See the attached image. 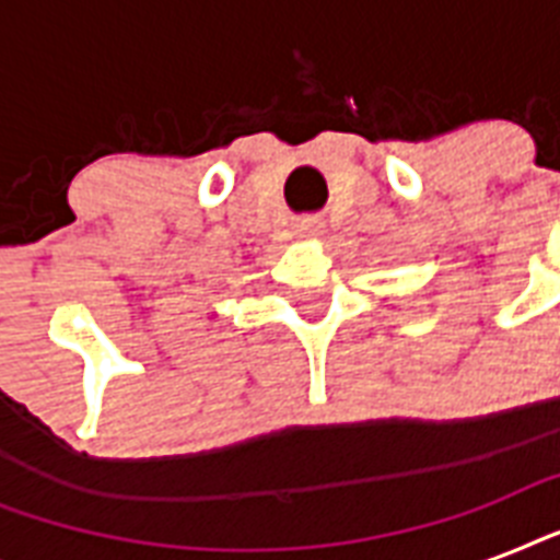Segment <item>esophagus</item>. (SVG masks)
Returning a JSON list of instances; mask_svg holds the SVG:
<instances>
[{
  "mask_svg": "<svg viewBox=\"0 0 560 560\" xmlns=\"http://www.w3.org/2000/svg\"><path fill=\"white\" fill-rule=\"evenodd\" d=\"M296 235L302 237V241H316V237L325 235V223H323V220H316V218L299 220Z\"/></svg>",
  "mask_w": 560,
  "mask_h": 560,
  "instance_id": "34e87169",
  "label": "esophagus"
}]
</instances>
